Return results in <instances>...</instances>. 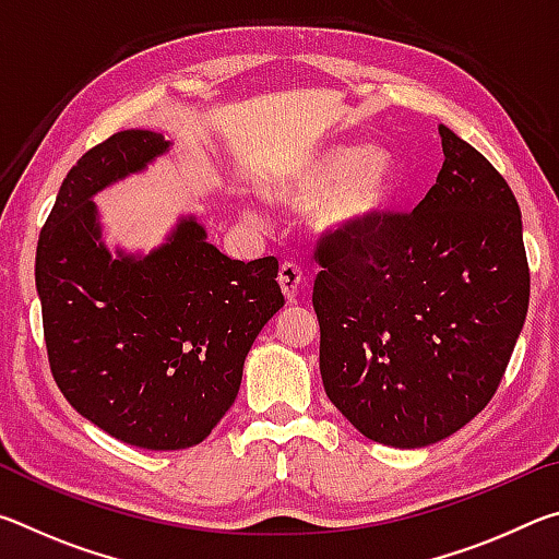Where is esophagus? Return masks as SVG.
I'll return each mask as SVG.
<instances>
[{
  "instance_id": "esophagus-1",
  "label": "esophagus",
  "mask_w": 559,
  "mask_h": 559,
  "mask_svg": "<svg viewBox=\"0 0 559 559\" xmlns=\"http://www.w3.org/2000/svg\"><path fill=\"white\" fill-rule=\"evenodd\" d=\"M278 286L283 290V296L288 300H296L298 290L302 286V271L296 266V263H283L278 271Z\"/></svg>"
}]
</instances>
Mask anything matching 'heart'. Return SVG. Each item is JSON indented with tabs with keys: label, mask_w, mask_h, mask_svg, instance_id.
I'll return each mask as SVG.
<instances>
[{
	"label": "heart",
	"mask_w": 559,
	"mask_h": 559,
	"mask_svg": "<svg viewBox=\"0 0 559 559\" xmlns=\"http://www.w3.org/2000/svg\"><path fill=\"white\" fill-rule=\"evenodd\" d=\"M394 189V155L370 143L362 147H328L269 179L263 194L288 210L313 206L310 224L320 236L353 239L390 206ZM246 216L257 219L253 212H246Z\"/></svg>",
	"instance_id": "obj_1"
}]
</instances>
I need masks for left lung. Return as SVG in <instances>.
Masks as SVG:
<instances>
[{
  "label": "left lung",
  "instance_id": "8db88e82",
  "mask_svg": "<svg viewBox=\"0 0 559 559\" xmlns=\"http://www.w3.org/2000/svg\"><path fill=\"white\" fill-rule=\"evenodd\" d=\"M443 165L409 214L318 246L328 400L377 443L421 449L493 400L523 330L530 271L513 192L439 126Z\"/></svg>",
  "mask_w": 559,
  "mask_h": 559
}]
</instances>
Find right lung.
<instances>
[{
	"mask_svg": "<svg viewBox=\"0 0 559 559\" xmlns=\"http://www.w3.org/2000/svg\"><path fill=\"white\" fill-rule=\"evenodd\" d=\"M153 130H122L66 175L36 246L51 374L81 416L150 451L210 437L241 386L243 359L283 308L278 261H234L179 216L150 253L110 249L93 197L165 155Z\"/></svg>",
	"mask_w": 559,
	"mask_h": 559,
	"instance_id": "obj_1",
	"label": "right lung"
}]
</instances>
